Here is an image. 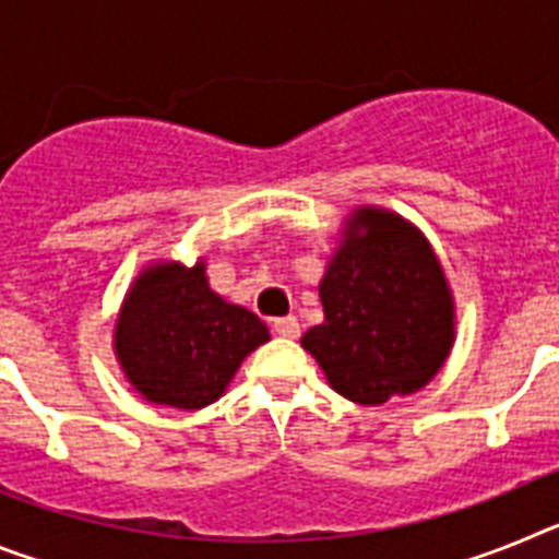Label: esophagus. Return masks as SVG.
<instances>
[{
    "label": "esophagus",
    "instance_id": "obj_1",
    "mask_svg": "<svg viewBox=\"0 0 559 559\" xmlns=\"http://www.w3.org/2000/svg\"><path fill=\"white\" fill-rule=\"evenodd\" d=\"M274 333L283 335V338H296V335H299V319H296V316L274 319Z\"/></svg>",
    "mask_w": 559,
    "mask_h": 559
}]
</instances>
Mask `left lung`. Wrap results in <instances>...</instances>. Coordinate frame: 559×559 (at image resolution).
Segmentation results:
<instances>
[{"mask_svg": "<svg viewBox=\"0 0 559 559\" xmlns=\"http://www.w3.org/2000/svg\"><path fill=\"white\" fill-rule=\"evenodd\" d=\"M319 296L324 322L302 335L330 386L360 406L412 394L453 344V302L426 237L383 210H360Z\"/></svg>", "mask_w": 559, "mask_h": 559, "instance_id": "obj_1", "label": "left lung"}]
</instances>
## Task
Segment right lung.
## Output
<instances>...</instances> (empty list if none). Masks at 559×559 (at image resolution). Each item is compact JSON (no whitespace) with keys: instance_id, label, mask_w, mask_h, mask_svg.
I'll list each match as a JSON object with an SVG mask.
<instances>
[{"instance_id":"1","label":"right lung","mask_w":559,"mask_h":559,"mask_svg":"<svg viewBox=\"0 0 559 559\" xmlns=\"http://www.w3.org/2000/svg\"><path fill=\"white\" fill-rule=\"evenodd\" d=\"M114 338L128 380L151 403L204 408L224 394L240 360L269 341V328L212 294L201 263H167L133 283Z\"/></svg>"}]
</instances>
